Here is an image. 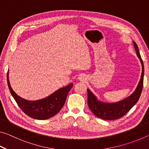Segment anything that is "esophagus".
<instances>
[{
  "mask_svg": "<svg viewBox=\"0 0 149 149\" xmlns=\"http://www.w3.org/2000/svg\"><path fill=\"white\" fill-rule=\"evenodd\" d=\"M79 77V79H83V78H84V77H83L81 76H81H80V77Z\"/></svg>",
  "mask_w": 149,
  "mask_h": 149,
  "instance_id": "34e87169",
  "label": "esophagus"
}]
</instances>
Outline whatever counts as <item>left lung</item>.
<instances>
[{
	"mask_svg": "<svg viewBox=\"0 0 149 149\" xmlns=\"http://www.w3.org/2000/svg\"><path fill=\"white\" fill-rule=\"evenodd\" d=\"M133 45L142 65V73L141 79L137 88L132 95L121 101L113 103L104 102L98 100L97 98L91 91L87 89V102L91 110L96 116L104 120H114L123 117L129 112L139 99L143 86L144 77V65L141 59L137 45L133 41Z\"/></svg>",
	"mask_w": 149,
	"mask_h": 149,
	"instance_id": "1",
	"label": "left lung"
}]
</instances>
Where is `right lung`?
<instances>
[{
  "label": "right lung",
  "instance_id": "1",
  "mask_svg": "<svg viewBox=\"0 0 149 149\" xmlns=\"http://www.w3.org/2000/svg\"><path fill=\"white\" fill-rule=\"evenodd\" d=\"M7 82L10 91L17 105L25 114L36 120H47L58 114L64 106L68 94L74 85L70 84L65 87L60 88L45 99L27 100L20 97L12 89L8 79V71Z\"/></svg>",
  "mask_w": 149,
  "mask_h": 149
}]
</instances>
